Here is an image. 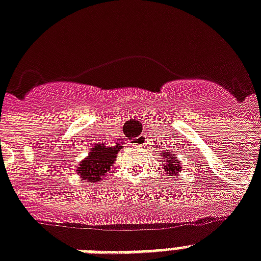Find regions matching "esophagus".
Listing matches in <instances>:
<instances>
[{
	"mask_svg": "<svg viewBox=\"0 0 261 261\" xmlns=\"http://www.w3.org/2000/svg\"><path fill=\"white\" fill-rule=\"evenodd\" d=\"M145 143H146V138L143 137V135L135 138V139H133V141H131V145L133 146H143Z\"/></svg>",
	"mask_w": 261,
	"mask_h": 261,
	"instance_id": "34e87169",
	"label": "esophagus"
}]
</instances>
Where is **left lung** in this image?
Here are the masks:
<instances>
[{"label": "left lung", "mask_w": 261, "mask_h": 261, "mask_svg": "<svg viewBox=\"0 0 261 261\" xmlns=\"http://www.w3.org/2000/svg\"><path fill=\"white\" fill-rule=\"evenodd\" d=\"M161 156H162V162H165L164 167L166 174L171 175V177H177L178 173H181V161L175 156V154L170 152L169 150H166L165 152H161Z\"/></svg>", "instance_id": "obj_1"}]
</instances>
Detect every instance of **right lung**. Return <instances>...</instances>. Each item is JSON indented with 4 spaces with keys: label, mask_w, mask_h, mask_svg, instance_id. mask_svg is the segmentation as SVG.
Wrapping results in <instances>:
<instances>
[{
    "label": "right lung",
    "mask_w": 261,
    "mask_h": 261,
    "mask_svg": "<svg viewBox=\"0 0 261 261\" xmlns=\"http://www.w3.org/2000/svg\"><path fill=\"white\" fill-rule=\"evenodd\" d=\"M122 143L115 146H106L105 143H95L94 147L90 150L88 156L80 161L77 166V175L80 181L95 182L101 181L110 171V167L114 165L116 160V154L122 149Z\"/></svg>",
    "instance_id": "add662e5"
}]
</instances>
